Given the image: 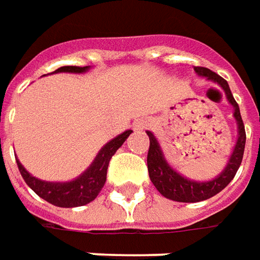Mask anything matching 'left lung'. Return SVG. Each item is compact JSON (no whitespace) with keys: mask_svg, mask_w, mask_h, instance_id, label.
<instances>
[{"mask_svg":"<svg viewBox=\"0 0 260 260\" xmlns=\"http://www.w3.org/2000/svg\"><path fill=\"white\" fill-rule=\"evenodd\" d=\"M194 71L202 77H207L209 80L215 81L223 88L228 100L235 109L233 116L238 121L239 137H238L235 150L232 153L231 158L228 161V166L223 172L210 182L198 183L183 177L167 165L166 160L163 157V153L160 150L157 140L154 139L153 133L147 132V136L150 139V146H149V153H147V169H149L150 180L165 198L176 200V202H183V203H194V202L210 199L215 194H217L219 191L223 190L224 187L232 182V179L235 177L238 169H239L242 158H243L245 143H246V133H245V126H243L242 116H240L239 106H238L236 100L233 99V94L229 88L228 81L206 67H194Z\"/></svg>","mask_w":260,"mask_h":260,"instance_id":"left-lung-1","label":"left lung"}]
</instances>
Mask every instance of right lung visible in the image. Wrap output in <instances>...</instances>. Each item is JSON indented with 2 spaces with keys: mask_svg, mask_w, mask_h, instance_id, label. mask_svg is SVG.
Wrapping results in <instances>:
<instances>
[{
  "mask_svg": "<svg viewBox=\"0 0 260 260\" xmlns=\"http://www.w3.org/2000/svg\"><path fill=\"white\" fill-rule=\"evenodd\" d=\"M88 67H76V66H66L55 70L54 73H84ZM132 134V130L117 136L103 147L97 157L94 158L93 165L85 170L83 175L76 180L69 183H50L38 180L31 176L17 160L18 170L22 179L40 198L47 200L54 206L58 207H77L84 206L87 203L93 202L97 194L102 191L103 186L107 177V167L110 158L117 151V149L126 142V139Z\"/></svg>",
  "mask_w": 260,
  "mask_h": 260,
  "instance_id": "right-lung-1",
  "label": "right lung"
}]
</instances>
